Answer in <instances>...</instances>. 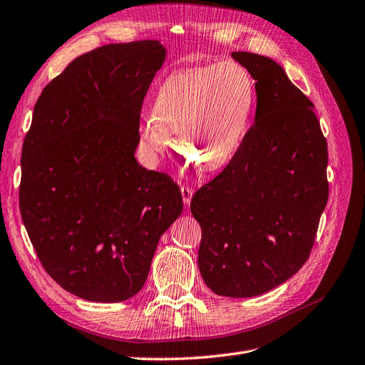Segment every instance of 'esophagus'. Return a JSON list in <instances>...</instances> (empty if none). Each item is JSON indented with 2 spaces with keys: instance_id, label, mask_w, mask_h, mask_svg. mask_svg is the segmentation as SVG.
I'll use <instances>...</instances> for the list:
<instances>
[{
  "instance_id": "esophagus-1",
  "label": "esophagus",
  "mask_w": 365,
  "mask_h": 365,
  "mask_svg": "<svg viewBox=\"0 0 365 365\" xmlns=\"http://www.w3.org/2000/svg\"><path fill=\"white\" fill-rule=\"evenodd\" d=\"M181 195H182V201L184 204H190L192 196H193V189L190 185H181Z\"/></svg>"
}]
</instances>
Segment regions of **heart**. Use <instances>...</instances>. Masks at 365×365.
<instances>
[{
	"label": "heart",
	"instance_id": "b5f03b06",
	"mask_svg": "<svg viewBox=\"0 0 365 365\" xmlns=\"http://www.w3.org/2000/svg\"><path fill=\"white\" fill-rule=\"evenodd\" d=\"M256 101L250 71L237 62L180 70L169 74L153 98L152 117L143 120L140 140L153 160L176 134V150L195 168L224 165L245 134Z\"/></svg>",
	"mask_w": 365,
	"mask_h": 365
}]
</instances>
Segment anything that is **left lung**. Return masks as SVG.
<instances>
[{"instance_id": "8db88e82", "label": "left lung", "mask_w": 365, "mask_h": 365, "mask_svg": "<svg viewBox=\"0 0 365 365\" xmlns=\"http://www.w3.org/2000/svg\"><path fill=\"white\" fill-rule=\"evenodd\" d=\"M256 81V120L190 210L202 230L197 264L217 295L274 289L300 269L329 197L327 141L314 103L277 62L235 51Z\"/></svg>"}]
</instances>
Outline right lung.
Instances as JSON below:
<instances>
[{"mask_svg": "<svg viewBox=\"0 0 365 365\" xmlns=\"http://www.w3.org/2000/svg\"><path fill=\"white\" fill-rule=\"evenodd\" d=\"M165 50L108 43L43 88L21 157L19 210L43 269L88 302L145 284L161 235L182 212L169 175L140 165V114Z\"/></svg>", "mask_w": 365, "mask_h": 365, "instance_id": "add662e5", "label": "right lung"}]
</instances>
